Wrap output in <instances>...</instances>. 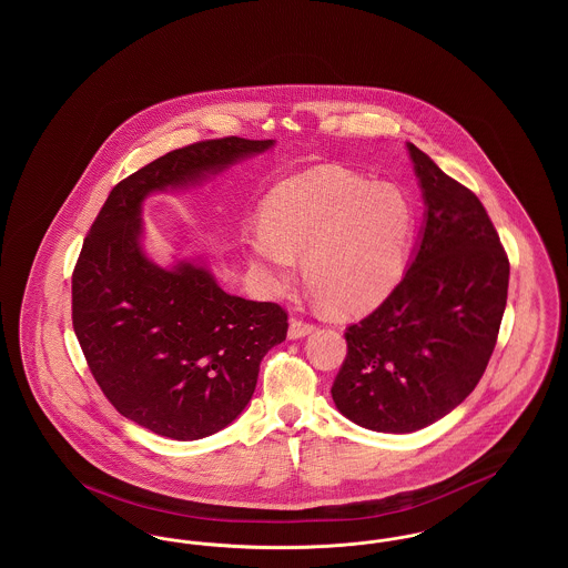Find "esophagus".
Segmentation results:
<instances>
[{
    "instance_id": "obj_1",
    "label": "esophagus",
    "mask_w": 568,
    "mask_h": 568,
    "mask_svg": "<svg viewBox=\"0 0 568 568\" xmlns=\"http://www.w3.org/2000/svg\"><path fill=\"white\" fill-rule=\"evenodd\" d=\"M313 329H315V325L308 324V322L292 320V322H290V329H287V336H290L292 341H296V338H304V336H308Z\"/></svg>"
}]
</instances>
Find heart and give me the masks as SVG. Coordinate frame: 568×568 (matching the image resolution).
<instances>
[{
    "mask_svg": "<svg viewBox=\"0 0 568 568\" xmlns=\"http://www.w3.org/2000/svg\"><path fill=\"white\" fill-rule=\"evenodd\" d=\"M415 230L403 190L352 172L315 168L281 183L262 225L243 234L244 257L260 287L278 296L296 281L336 315L375 308L398 285Z\"/></svg>",
    "mask_w": 568,
    "mask_h": 568,
    "instance_id": "b5f03b06",
    "label": "heart"
}]
</instances>
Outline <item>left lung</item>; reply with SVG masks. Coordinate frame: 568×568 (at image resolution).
<instances>
[{"label":"left lung","mask_w":568,"mask_h":568,"mask_svg":"<svg viewBox=\"0 0 568 568\" xmlns=\"http://www.w3.org/2000/svg\"><path fill=\"white\" fill-rule=\"evenodd\" d=\"M426 213L403 281L347 327L332 398L375 433L422 430L477 387L507 306L509 260L479 197L406 142Z\"/></svg>","instance_id":"8db88e82"}]
</instances>
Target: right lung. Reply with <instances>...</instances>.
<instances>
[{"label":"right lung","instance_id":"1","mask_svg":"<svg viewBox=\"0 0 568 568\" xmlns=\"http://www.w3.org/2000/svg\"><path fill=\"white\" fill-rule=\"evenodd\" d=\"M274 140L219 138L165 153L110 191L72 274V324L89 371L138 426L197 440L248 405L260 364L287 336L274 302L230 296L200 260L158 266L142 246V202L190 190Z\"/></svg>","mask_w":568,"mask_h":568}]
</instances>
